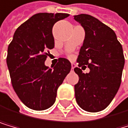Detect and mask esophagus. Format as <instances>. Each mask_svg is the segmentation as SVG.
Wrapping results in <instances>:
<instances>
[{"label":"esophagus","mask_w":128,"mask_h":128,"mask_svg":"<svg viewBox=\"0 0 128 128\" xmlns=\"http://www.w3.org/2000/svg\"><path fill=\"white\" fill-rule=\"evenodd\" d=\"M75 66H76V65H75L74 63H72V64H71V69H72L73 70H74V69Z\"/></svg>","instance_id":"esophagus-1"}]
</instances>
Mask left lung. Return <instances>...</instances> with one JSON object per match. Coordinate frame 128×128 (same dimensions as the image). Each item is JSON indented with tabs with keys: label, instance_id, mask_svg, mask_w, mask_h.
Listing matches in <instances>:
<instances>
[{
	"label": "left lung",
	"instance_id": "1",
	"mask_svg": "<svg viewBox=\"0 0 128 128\" xmlns=\"http://www.w3.org/2000/svg\"><path fill=\"white\" fill-rule=\"evenodd\" d=\"M85 30L78 66H88L90 73L74 68L79 77L74 86L75 98L82 109L90 112L104 110L113 100L121 83L124 56L121 44L112 28L87 14L74 16Z\"/></svg>",
	"mask_w": 128,
	"mask_h": 128
}]
</instances>
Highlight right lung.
<instances>
[{
	"mask_svg": "<svg viewBox=\"0 0 128 128\" xmlns=\"http://www.w3.org/2000/svg\"><path fill=\"white\" fill-rule=\"evenodd\" d=\"M67 13H37L15 32L8 47L7 66L16 93L29 108H49L55 102L58 88L71 70V63L60 58L51 69L45 66L48 50L54 48L52 28Z\"/></svg>",
	"mask_w": 128,
	"mask_h": 128,
	"instance_id": "1",
	"label": "right lung"
}]
</instances>
